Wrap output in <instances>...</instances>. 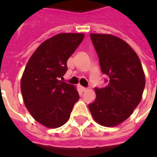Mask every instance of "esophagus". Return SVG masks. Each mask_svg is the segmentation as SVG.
Here are the masks:
<instances>
[{"instance_id": "esophagus-1", "label": "esophagus", "mask_w": 157, "mask_h": 157, "mask_svg": "<svg viewBox=\"0 0 157 157\" xmlns=\"http://www.w3.org/2000/svg\"><path fill=\"white\" fill-rule=\"evenodd\" d=\"M81 90H82V92H86V91H87L88 89L86 88V87H82H82H81Z\"/></svg>"}]
</instances>
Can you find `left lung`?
<instances>
[{
  "label": "left lung",
  "mask_w": 157,
  "mask_h": 157,
  "mask_svg": "<svg viewBox=\"0 0 157 157\" xmlns=\"http://www.w3.org/2000/svg\"><path fill=\"white\" fill-rule=\"evenodd\" d=\"M90 36L109 82L103 88H95L97 97L89 110L98 124L114 127L131 115L141 101L145 73L139 56L124 40L111 34Z\"/></svg>",
  "instance_id": "1"
}]
</instances>
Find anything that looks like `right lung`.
<instances>
[{
    "instance_id": "1",
    "label": "right lung",
    "mask_w": 157,
    "mask_h": 157,
    "mask_svg": "<svg viewBox=\"0 0 157 157\" xmlns=\"http://www.w3.org/2000/svg\"><path fill=\"white\" fill-rule=\"evenodd\" d=\"M84 36L71 33L53 36L39 45L27 63L21 79L23 102L33 118L47 128L65 124L79 100L75 86L60 78Z\"/></svg>"
}]
</instances>
